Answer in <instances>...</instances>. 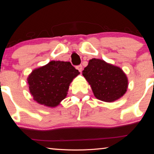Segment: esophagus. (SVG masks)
Segmentation results:
<instances>
[{
    "instance_id": "obj_1",
    "label": "esophagus",
    "mask_w": 154,
    "mask_h": 154,
    "mask_svg": "<svg viewBox=\"0 0 154 154\" xmlns=\"http://www.w3.org/2000/svg\"><path fill=\"white\" fill-rule=\"evenodd\" d=\"M76 69H77L78 70V71H79L80 72H82V69H83V67H82V65H79V66H76Z\"/></svg>"
}]
</instances>
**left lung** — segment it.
<instances>
[{"label": "left lung", "mask_w": 154, "mask_h": 154, "mask_svg": "<svg viewBox=\"0 0 154 154\" xmlns=\"http://www.w3.org/2000/svg\"><path fill=\"white\" fill-rule=\"evenodd\" d=\"M82 75L95 97L106 103L114 102L122 97L128 86V80L123 70L103 60H90Z\"/></svg>", "instance_id": "8db88e82"}]
</instances>
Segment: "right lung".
Wrapping results in <instances>:
<instances>
[{
  "mask_svg": "<svg viewBox=\"0 0 154 154\" xmlns=\"http://www.w3.org/2000/svg\"><path fill=\"white\" fill-rule=\"evenodd\" d=\"M79 74L71 62L52 60L28 75L30 93L37 103L56 107L66 98L70 83Z\"/></svg>",
  "mask_w": 154,
  "mask_h": 154,
  "instance_id": "1",
  "label": "right lung"
}]
</instances>
